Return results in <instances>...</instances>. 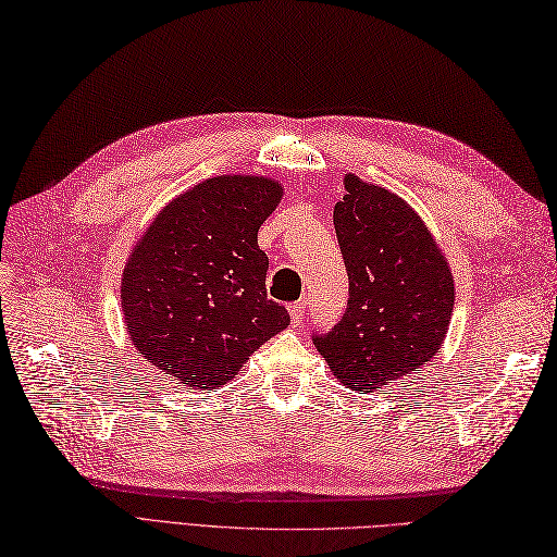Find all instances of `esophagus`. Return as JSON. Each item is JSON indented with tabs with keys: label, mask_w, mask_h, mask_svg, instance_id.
I'll return each instance as SVG.
<instances>
[{
	"label": "esophagus",
	"mask_w": 557,
	"mask_h": 557,
	"mask_svg": "<svg viewBox=\"0 0 557 557\" xmlns=\"http://www.w3.org/2000/svg\"><path fill=\"white\" fill-rule=\"evenodd\" d=\"M289 314H292V326H294V329H300L302 321H305V305H302V302L289 305Z\"/></svg>",
	"instance_id": "obj_1"
}]
</instances>
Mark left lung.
I'll list each match as a JSON object with an SVG mask.
<instances>
[{"mask_svg": "<svg viewBox=\"0 0 557 557\" xmlns=\"http://www.w3.org/2000/svg\"><path fill=\"white\" fill-rule=\"evenodd\" d=\"M333 210L349 300L314 347L347 388H380L437 354L454 312V277L419 214L356 175Z\"/></svg>", "mask_w": 557, "mask_h": 557, "instance_id": "8db88e82", "label": "left lung"}]
</instances>
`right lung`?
Wrapping results in <instances>:
<instances>
[{
    "label": "right lung",
    "mask_w": 557,
    "mask_h": 557,
    "mask_svg": "<svg viewBox=\"0 0 557 557\" xmlns=\"http://www.w3.org/2000/svg\"><path fill=\"white\" fill-rule=\"evenodd\" d=\"M282 199L275 181L220 175L161 210L122 275V310L136 349L164 374L218 388L265 339L289 326L268 298L257 233Z\"/></svg>",
    "instance_id": "1"
}]
</instances>
